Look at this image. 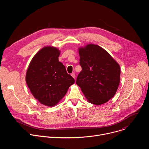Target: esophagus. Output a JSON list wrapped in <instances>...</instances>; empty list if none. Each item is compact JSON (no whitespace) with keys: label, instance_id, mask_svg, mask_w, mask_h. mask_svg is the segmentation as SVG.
<instances>
[{"label":"esophagus","instance_id":"esophagus-1","mask_svg":"<svg viewBox=\"0 0 149 149\" xmlns=\"http://www.w3.org/2000/svg\"><path fill=\"white\" fill-rule=\"evenodd\" d=\"M71 76L74 78H75V74L74 73H72L71 74Z\"/></svg>","mask_w":149,"mask_h":149}]
</instances>
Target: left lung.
Wrapping results in <instances>:
<instances>
[{
	"instance_id": "8db88e82",
	"label": "left lung",
	"mask_w": 149,
	"mask_h": 149,
	"mask_svg": "<svg viewBox=\"0 0 149 149\" xmlns=\"http://www.w3.org/2000/svg\"><path fill=\"white\" fill-rule=\"evenodd\" d=\"M82 71L76 83L88 101L101 105L112 98L118 89L120 67L101 47L88 44L78 49Z\"/></svg>"
}]
</instances>
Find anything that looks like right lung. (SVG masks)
I'll list each match as a JSON object with an SVG mask.
<instances>
[{"label":"right lung","mask_w":149,"mask_h":149,"mask_svg":"<svg viewBox=\"0 0 149 149\" xmlns=\"http://www.w3.org/2000/svg\"><path fill=\"white\" fill-rule=\"evenodd\" d=\"M60 51L53 47L39 50L31 60L26 74V82L33 96L41 104L52 107L67 94L75 82L59 61Z\"/></svg>","instance_id":"obj_1"}]
</instances>
